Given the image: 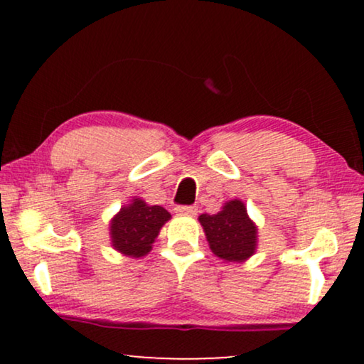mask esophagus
<instances>
[{
  "label": "esophagus",
  "mask_w": 364,
  "mask_h": 364,
  "mask_svg": "<svg viewBox=\"0 0 364 364\" xmlns=\"http://www.w3.org/2000/svg\"><path fill=\"white\" fill-rule=\"evenodd\" d=\"M176 213H178V215H191V217H193L197 213V207H193V205H177L176 207Z\"/></svg>",
  "instance_id": "esophagus-1"
}]
</instances>
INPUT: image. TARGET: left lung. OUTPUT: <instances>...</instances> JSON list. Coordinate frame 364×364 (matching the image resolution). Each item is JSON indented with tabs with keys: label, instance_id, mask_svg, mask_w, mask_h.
Returning <instances> with one entry per match:
<instances>
[{
	"label": "left lung",
	"instance_id": "obj_1",
	"mask_svg": "<svg viewBox=\"0 0 364 364\" xmlns=\"http://www.w3.org/2000/svg\"><path fill=\"white\" fill-rule=\"evenodd\" d=\"M198 220L205 230L212 252L223 260L243 262L255 252L257 227L248 218L243 202H227L223 210L213 215L202 213Z\"/></svg>",
	"mask_w": 364,
	"mask_h": 364
}]
</instances>
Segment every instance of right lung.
Listing matches in <instances>:
<instances>
[{
  "label": "right lung",
  "instance_id": "right-lung-1",
  "mask_svg": "<svg viewBox=\"0 0 364 364\" xmlns=\"http://www.w3.org/2000/svg\"><path fill=\"white\" fill-rule=\"evenodd\" d=\"M171 218L161 205H147L144 200L134 198L132 203L122 207L111 222L112 247L124 255L142 257L151 252L159 230Z\"/></svg>",
  "mask_w": 364,
  "mask_h": 364
}]
</instances>
